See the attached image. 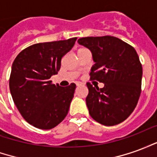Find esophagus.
<instances>
[{
	"instance_id": "34e87169",
	"label": "esophagus",
	"mask_w": 157,
	"mask_h": 157,
	"mask_svg": "<svg viewBox=\"0 0 157 157\" xmlns=\"http://www.w3.org/2000/svg\"><path fill=\"white\" fill-rule=\"evenodd\" d=\"M76 86H83V83H80V82H76Z\"/></svg>"
}]
</instances>
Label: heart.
<instances>
[{
    "label": "heart",
    "instance_id": "1",
    "mask_svg": "<svg viewBox=\"0 0 157 157\" xmlns=\"http://www.w3.org/2000/svg\"><path fill=\"white\" fill-rule=\"evenodd\" d=\"M84 49H86V48H80L78 49V50H77V52H80V51H82V50H84Z\"/></svg>",
    "mask_w": 157,
    "mask_h": 157
}]
</instances>
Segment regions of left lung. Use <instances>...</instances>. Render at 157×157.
Instances as JSON below:
<instances>
[{
	"label": "left lung",
	"mask_w": 157,
	"mask_h": 157,
	"mask_svg": "<svg viewBox=\"0 0 157 157\" xmlns=\"http://www.w3.org/2000/svg\"><path fill=\"white\" fill-rule=\"evenodd\" d=\"M78 43L91 50L95 62L90 80L104 83L102 88L86 83L90 115L106 126L120 124L135 110L141 93L142 65L137 52L113 36L85 37Z\"/></svg>",
	"instance_id": "obj_1"
}]
</instances>
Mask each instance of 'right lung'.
<instances>
[{"label":"right lung","mask_w":157,"mask_h":157,"mask_svg":"<svg viewBox=\"0 0 157 157\" xmlns=\"http://www.w3.org/2000/svg\"><path fill=\"white\" fill-rule=\"evenodd\" d=\"M76 39L33 44L13 61L9 79L13 102L22 118L36 128H55L68 113L75 84L62 87L49 79L58 73L62 58Z\"/></svg>","instance_id":"right-lung-1"}]
</instances>
